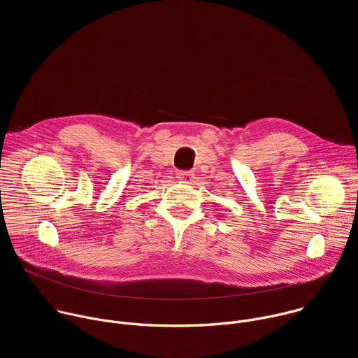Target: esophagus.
<instances>
[{
    "label": "esophagus",
    "mask_w": 358,
    "mask_h": 358,
    "mask_svg": "<svg viewBox=\"0 0 358 358\" xmlns=\"http://www.w3.org/2000/svg\"><path fill=\"white\" fill-rule=\"evenodd\" d=\"M177 178L180 182H184V184H189L194 178V174L191 171H180L177 174Z\"/></svg>",
    "instance_id": "esophagus-1"
}]
</instances>
